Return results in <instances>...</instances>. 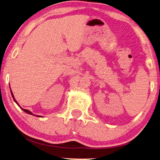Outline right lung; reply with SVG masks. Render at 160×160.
<instances>
[{
	"mask_svg": "<svg viewBox=\"0 0 160 160\" xmlns=\"http://www.w3.org/2000/svg\"><path fill=\"white\" fill-rule=\"evenodd\" d=\"M10 92H11V95H12V98H13V100H14V101L15 102V103H16L18 105V106L20 107V108L23 111H25V112H27V113H28V114H30V115H32L33 116V114L32 113V112H30V111H28V110H26V109H24V108H21V107L19 106V104L18 103V102L16 101V100H15V98H14V96H13V93H12V91H11V89H10ZM38 116V117H41V116Z\"/></svg>",
	"mask_w": 160,
	"mask_h": 160,
	"instance_id": "1",
	"label": "right lung"
}]
</instances>
